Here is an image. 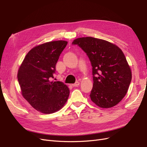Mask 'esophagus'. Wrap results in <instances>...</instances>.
Wrapping results in <instances>:
<instances>
[{"label": "esophagus", "mask_w": 147, "mask_h": 147, "mask_svg": "<svg viewBox=\"0 0 147 147\" xmlns=\"http://www.w3.org/2000/svg\"><path fill=\"white\" fill-rule=\"evenodd\" d=\"M80 85V83L78 82H77L76 83H75L74 84H72V86H74V87H77V86H78Z\"/></svg>", "instance_id": "1"}]
</instances>
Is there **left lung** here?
Here are the masks:
<instances>
[{
    "label": "left lung",
    "instance_id": "obj_1",
    "mask_svg": "<svg viewBox=\"0 0 147 147\" xmlns=\"http://www.w3.org/2000/svg\"><path fill=\"white\" fill-rule=\"evenodd\" d=\"M92 67L91 100L100 108H111L126 96L132 79V72L123 52L118 46L103 39L91 37L75 39Z\"/></svg>",
    "mask_w": 147,
    "mask_h": 147
}]
</instances>
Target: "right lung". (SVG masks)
I'll use <instances>...</instances> for the list:
<instances>
[{
    "label": "right lung",
    "instance_id": "right-lung-1",
    "mask_svg": "<svg viewBox=\"0 0 147 147\" xmlns=\"http://www.w3.org/2000/svg\"><path fill=\"white\" fill-rule=\"evenodd\" d=\"M67 44V41L56 40L34 47L26 55L18 71L22 96L40 113L57 112L67 101L68 86L61 82L50 81Z\"/></svg>",
    "mask_w": 147,
    "mask_h": 147
}]
</instances>
